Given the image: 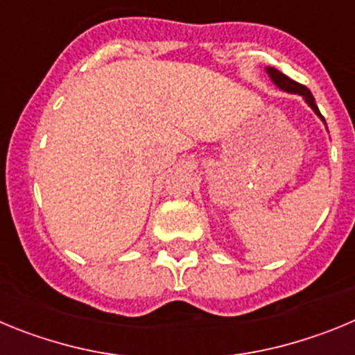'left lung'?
<instances>
[{"mask_svg": "<svg viewBox=\"0 0 355 355\" xmlns=\"http://www.w3.org/2000/svg\"><path fill=\"white\" fill-rule=\"evenodd\" d=\"M266 72H268V76H270V80L274 81V83L277 85V87L281 90H284V92L299 94V96H302L304 101H306L307 105H309L313 108V112H315V114L318 115V117L325 122V119L322 117V114H320L318 106H316L315 97H313V94L309 92V89H307V87H304V85H300V83H297V81L290 80V78H288L286 74H283V72L277 71V69H274V67H266Z\"/></svg>", "mask_w": 355, "mask_h": 355, "instance_id": "8db88e82", "label": "left lung"}]
</instances>
